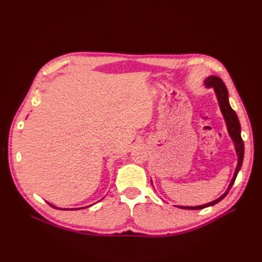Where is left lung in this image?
Returning <instances> with one entry per match:
<instances>
[{"mask_svg": "<svg viewBox=\"0 0 262 262\" xmlns=\"http://www.w3.org/2000/svg\"><path fill=\"white\" fill-rule=\"evenodd\" d=\"M204 84H205V86L208 87V89H209V87H213L214 92H215V94H216L219 105H220V108H221L222 115L224 116L228 133H229V136H231V138L234 142V144H235L236 154H237V156H238V163H237L236 169H235V172H234V176H233L231 184H229L227 190L223 195H221L219 199L214 200L210 203L199 205V207H179V205H178V208H180V209L200 210V209L211 207V205L216 204L221 200H223L224 198L227 195L229 190H231L232 186L234 185L235 179L237 177V173H238L239 169L242 168V164H243V160H244V142H243V139H242V136H241V124H239V120H238V118H237L236 113L232 109L231 105H229L228 92H227L225 84L223 83V81H222L220 77L214 76V75L209 76L207 80L204 81Z\"/></svg>", "mask_w": 262, "mask_h": 262, "instance_id": "8db88e82", "label": "left lung"}]
</instances>
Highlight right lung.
Wrapping results in <instances>:
<instances>
[{
  "label": "right lung",
  "mask_w": 262,
  "mask_h": 262,
  "mask_svg": "<svg viewBox=\"0 0 262 262\" xmlns=\"http://www.w3.org/2000/svg\"><path fill=\"white\" fill-rule=\"evenodd\" d=\"M49 204H50V203H49ZM50 205H51V207H53L52 204H50ZM53 208H54V209H59V208H57V207H53ZM86 208H87V207H86ZM80 209H83V208H80ZM63 210H68V209H63ZM69 210H70V209H69ZM71 210H74V209H71Z\"/></svg>",
  "instance_id": "1"
}]
</instances>
